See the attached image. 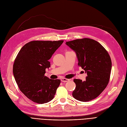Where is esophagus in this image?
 <instances>
[{"instance_id":"1","label":"esophagus","mask_w":127,"mask_h":127,"mask_svg":"<svg viewBox=\"0 0 127 127\" xmlns=\"http://www.w3.org/2000/svg\"><path fill=\"white\" fill-rule=\"evenodd\" d=\"M69 80V79H67L66 78L61 79V81H62V82H68Z\"/></svg>"}]
</instances>
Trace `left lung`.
Returning a JSON list of instances; mask_svg holds the SVG:
<instances>
[{"label": "left lung", "instance_id": "obj_1", "mask_svg": "<svg viewBox=\"0 0 127 127\" xmlns=\"http://www.w3.org/2000/svg\"><path fill=\"white\" fill-rule=\"evenodd\" d=\"M75 51L78 65L87 73L85 80L74 79L76 88L72 93L75 99L87 102L99 96L110 80L112 63L108 52L95 40L84 38L66 42Z\"/></svg>", "mask_w": 127, "mask_h": 127}]
</instances>
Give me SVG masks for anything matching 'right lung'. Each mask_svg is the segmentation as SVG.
Segmentation results:
<instances>
[{"label": "right lung", "instance_id": "obj_1", "mask_svg": "<svg viewBox=\"0 0 127 127\" xmlns=\"http://www.w3.org/2000/svg\"><path fill=\"white\" fill-rule=\"evenodd\" d=\"M64 40H34L26 44L15 60L13 74L20 90L30 100L46 103L54 97L61 80L45 76L52 55Z\"/></svg>", "mask_w": 127, "mask_h": 127}]
</instances>
